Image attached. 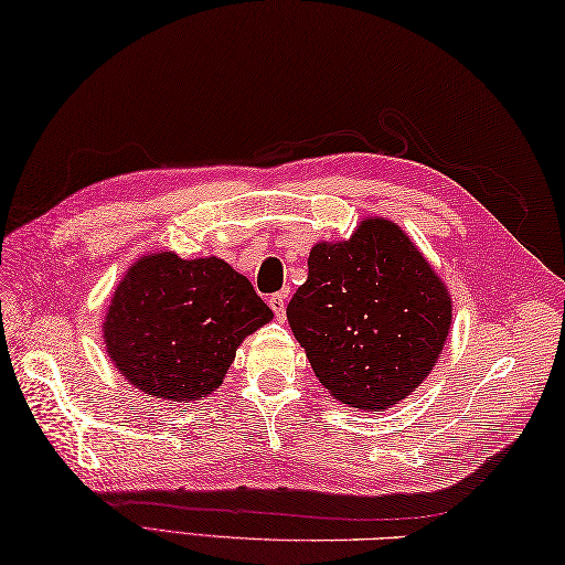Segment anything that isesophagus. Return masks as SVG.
Here are the masks:
<instances>
[{
  "instance_id": "34e87169",
  "label": "esophagus",
  "mask_w": 565,
  "mask_h": 565,
  "mask_svg": "<svg viewBox=\"0 0 565 565\" xmlns=\"http://www.w3.org/2000/svg\"><path fill=\"white\" fill-rule=\"evenodd\" d=\"M269 308L274 310V316H276V318L284 320V316H286V296H284V294H274V296H269Z\"/></svg>"
}]
</instances>
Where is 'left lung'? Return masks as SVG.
I'll return each instance as SVG.
<instances>
[{
    "instance_id": "left-lung-1",
    "label": "left lung",
    "mask_w": 565,
    "mask_h": 565,
    "mask_svg": "<svg viewBox=\"0 0 565 565\" xmlns=\"http://www.w3.org/2000/svg\"><path fill=\"white\" fill-rule=\"evenodd\" d=\"M286 318L322 388L356 411L407 398L444 350L451 296L398 223L362 218L347 239L310 247Z\"/></svg>"
}]
</instances>
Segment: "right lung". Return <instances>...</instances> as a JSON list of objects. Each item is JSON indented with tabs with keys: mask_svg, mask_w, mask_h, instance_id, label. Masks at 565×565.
I'll return each instance as SVG.
<instances>
[{
	"mask_svg": "<svg viewBox=\"0 0 565 565\" xmlns=\"http://www.w3.org/2000/svg\"><path fill=\"white\" fill-rule=\"evenodd\" d=\"M271 318L247 276L227 262L160 249L126 269L102 338L116 371L138 391L194 403L221 386L237 347Z\"/></svg>",
	"mask_w": 565,
	"mask_h": 565,
	"instance_id": "add662e5",
	"label": "right lung"
}]
</instances>
